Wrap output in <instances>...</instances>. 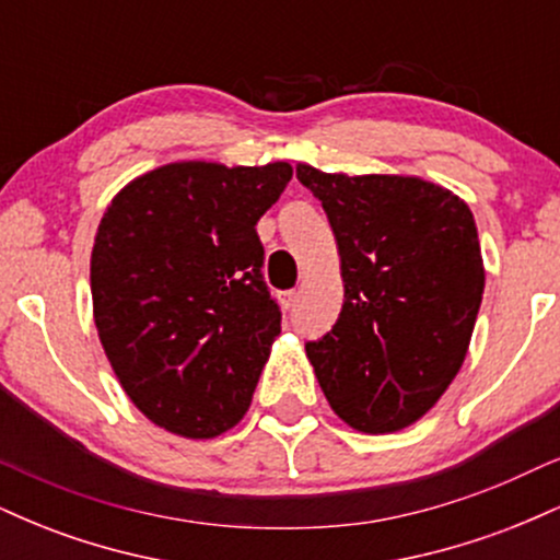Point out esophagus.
I'll return each mask as SVG.
<instances>
[{
    "instance_id": "1",
    "label": "esophagus",
    "mask_w": 560,
    "mask_h": 560,
    "mask_svg": "<svg viewBox=\"0 0 560 560\" xmlns=\"http://www.w3.org/2000/svg\"><path fill=\"white\" fill-rule=\"evenodd\" d=\"M300 289H292V292H284V307L287 311H294V307H298V302H300Z\"/></svg>"
}]
</instances>
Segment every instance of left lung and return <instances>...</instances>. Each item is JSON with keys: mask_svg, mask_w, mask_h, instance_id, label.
Returning <instances> with one entry per match:
<instances>
[{"mask_svg": "<svg viewBox=\"0 0 560 560\" xmlns=\"http://www.w3.org/2000/svg\"><path fill=\"white\" fill-rule=\"evenodd\" d=\"M329 218L345 302L305 352L326 400L358 432L421 419L464 365L485 292L471 210L416 176H345L300 163Z\"/></svg>", "mask_w": 560, "mask_h": 560, "instance_id": "1", "label": "left lung"}]
</instances>
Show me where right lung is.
<instances>
[{"mask_svg": "<svg viewBox=\"0 0 560 560\" xmlns=\"http://www.w3.org/2000/svg\"><path fill=\"white\" fill-rule=\"evenodd\" d=\"M289 178V163H171L133 178L102 215L100 342L131 402L173 434L210 440L253 402L281 331L255 226Z\"/></svg>", "mask_w": 560, "mask_h": 560, "instance_id": "right-lung-1", "label": "right lung"}]
</instances>
